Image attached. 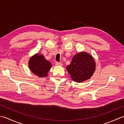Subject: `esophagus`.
<instances>
[{"instance_id":"esophagus-1","label":"esophagus","mask_w":124,"mask_h":124,"mask_svg":"<svg viewBox=\"0 0 124 124\" xmlns=\"http://www.w3.org/2000/svg\"><path fill=\"white\" fill-rule=\"evenodd\" d=\"M55 64L57 65H62V62H56L55 63Z\"/></svg>"}]
</instances>
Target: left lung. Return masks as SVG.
Returning <instances> with one entry per match:
<instances>
[{
  "mask_svg": "<svg viewBox=\"0 0 124 124\" xmlns=\"http://www.w3.org/2000/svg\"><path fill=\"white\" fill-rule=\"evenodd\" d=\"M67 70L73 81L81 83L92 77L95 70V62L91 55L81 52L73 57Z\"/></svg>",
  "mask_w": 124,
  "mask_h": 124,
  "instance_id": "obj_1",
  "label": "left lung"
}]
</instances>
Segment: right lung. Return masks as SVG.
<instances>
[{
  "instance_id": "1",
  "label": "right lung",
  "mask_w": 124,
  "mask_h": 124,
  "mask_svg": "<svg viewBox=\"0 0 124 124\" xmlns=\"http://www.w3.org/2000/svg\"><path fill=\"white\" fill-rule=\"evenodd\" d=\"M51 63L45 59L43 55L37 54L31 57L29 67L31 71L40 77H46L51 68Z\"/></svg>"
}]
</instances>
